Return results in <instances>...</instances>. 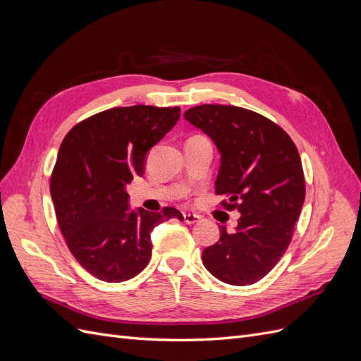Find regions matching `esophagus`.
<instances>
[{"instance_id": "obj_1", "label": "esophagus", "mask_w": 361, "mask_h": 361, "mask_svg": "<svg viewBox=\"0 0 361 361\" xmlns=\"http://www.w3.org/2000/svg\"><path fill=\"white\" fill-rule=\"evenodd\" d=\"M183 221L187 224H195L200 221V215L197 214H183Z\"/></svg>"}]
</instances>
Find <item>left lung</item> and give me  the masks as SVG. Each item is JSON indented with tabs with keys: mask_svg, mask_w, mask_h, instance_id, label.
<instances>
[{
	"mask_svg": "<svg viewBox=\"0 0 361 361\" xmlns=\"http://www.w3.org/2000/svg\"><path fill=\"white\" fill-rule=\"evenodd\" d=\"M185 120L212 140L220 158L215 192L241 214L235 232L203 250L204 268L233 286L264 279L290 244L304 203V173L290 137L267 117L232 105H197Z\"/></svg>",
	"mask_w": 361,
	"mask_h": 361,
	"instance_id": "1",
	"label": "left lung"
}]
</instances>
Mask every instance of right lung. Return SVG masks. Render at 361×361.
<instances>
[{"mask_svg": "<svg viewBox=\"0 0 361 361\" xmlns=\"http://www.w3.org/2000/svg\"><path fill=\"white\" fill-rule=\"evenodd\" d=\"M180 117L179 106L111 108L73 126L64 137L51 176L60 231L80 265L96 279L135 277L152 256L154 227L183 215L130 209L126 185L143 176L146 158Z\"/></svg>", "mask_w": 361, "mask_h": 361, "instance_id": "1", "label": "right lung"}]
</instances>
